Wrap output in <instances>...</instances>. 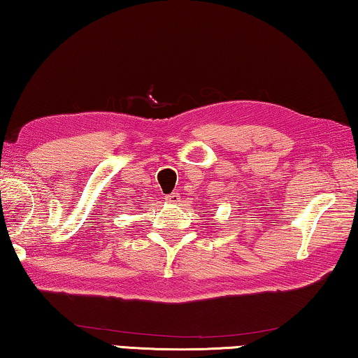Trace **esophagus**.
I'll return each instance as SVG.
<instances>
[{
  "label": "esophagus",
  "instance_id": "34e87169",
  "mask_svg": "<svg viewBox=\"0 0 358 358\" xmlns=\"http://www.w3.org/2000/svg\"><path fill=\"white\" fill-rule=\"evenodd\" d=\"M164 199L169 203H178L180 202V194L172 192V194H169V196H164Z\"/></svg>",
  "mask_w": 358,
  "mask_h": 358
}]
</instances>
